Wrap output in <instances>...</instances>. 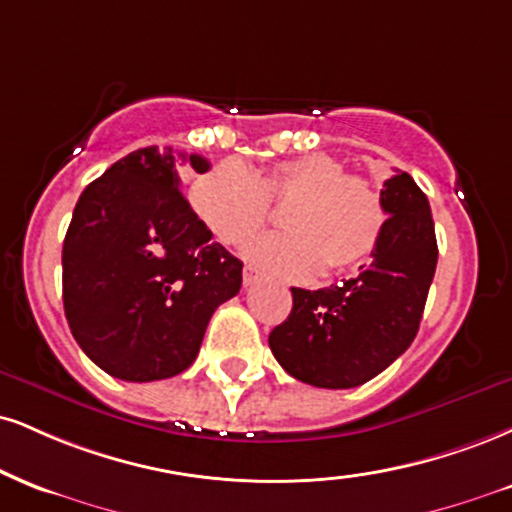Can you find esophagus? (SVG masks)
<instances>
[{"instance_id": "esophagus-1", "label": "esophagus", "mask_w": 512, "mask_h": 512, "mask_svg": "<svg viewBox=\"0 0 512 512\" xmlns=\"http://www.w3.org/2000/svg\"><path fill=\"white\" fill-rule=\"evenodd\" d=\"M257 279H260V272H257L255 267H250V264H248V267L243 269V286H252V283H255Z\"/></svg>"}]
</instances>
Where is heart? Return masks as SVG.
<instances>
[{
	"label": "heart",
	"mask_w": 512,
	"mask_h": 512,
	"mask_svg": "<svg viewBox=\"0 0 512 512\" xmlns=\"http://www.w3.org/2000/svg\"><path fill=\"white\" fill-rule=\"evenodd\" d=\"M190 205L219 243L240 248L267 226L274 207H288V233L255 240L245 257L281 279L310 281L329 267L343 274L374 255L386 231L384 197L367 178L346 174L329 155H300L250 171L224 162L193 183Z\"/></svg>",
	"instance_id": "1"
}]
</instances>
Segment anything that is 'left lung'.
Wrapping results in <instances>:
<instances>
[{
  "mask_svg": "<svg viewBox=\"0 0 512 512\" xmlns=\"http://www.w3.org/2000/svg\"><path fill=\"white\" fill-rule=\"evenodd\" d=\"M386 231L355 279L305 291L269 334V348L291 377L319 389H353L374 379L415 341L436 272V233L427 195L396 171L384 190Z\"/></svg>",
  "mask_w": 512,
  "mask_h": 512,
  "instance_id": "8db88e82",
  "label": "left lung"
}]
</instances>
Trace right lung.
Returning a JSON list of instances; mask_svg holds the SVG:
<instances>
[{"label": "right lung", "instance_id": "1", "mask_svg": "<svg viewBox=\"0 0 512 512\" xmlns=\"http://www.w3.org/2000/svg\"><path fill=\"white\" fill-rule=\"evenodd\" d=\"M197 174L209 162L178 155ZM171 147H143L92 181L64 238L61 283L71 334L97 367L157 381L193 365L243 262L214 243L181 193Z\"/></svg>", "mask_w": 512, "mask_h": 512}]
</instances>
